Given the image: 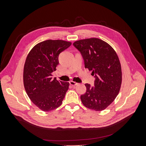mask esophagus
Instances as JSON below:
<instances>
[{
    "instance_id": "esophagus-1",
    "label": "esophagus",
    "mask_w": 146,
    "mask_h": 146,
    "mask_svg": "<svg viewBox=\"0 0 146 146\" xmlns=\"http://www.w3.org/2000/svg\"><path fill=\"white\" fill-rule=\"evenodd\" d=\"M69 83H70V85L71 86H76L77 85H78V83H76V82H73V81H70V82H69Z\"/></svg>"
}]
</instances>
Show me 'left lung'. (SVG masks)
<instances>
[{"label":"left lung","mask_w":146,"mask_h":146,"mask_svg":"<svg viewBox=\"0 0 146 146\" xmlns=\"http://www.w3.org/2000/svg\"><path fill=\"white\" fill-rule=\"evenodd\" d=\"M74 47L80 52L85 67L95 76L94 86L85 84L80 96L86 108L96 111L106 108L118 95L122 82L121 64L116 52L106 42L96 38L77 41Z\"/></svg>","instance_id":"1"}]
</instances>
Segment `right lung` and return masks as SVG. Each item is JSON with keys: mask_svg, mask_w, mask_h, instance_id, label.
Returning <instances> with one entry per match:
<instances>
[{"mask_svg": "<svg viewBox=\"0 0 146 146\" xmlns=\"http://www.w3.org/2000/svg\"><path fill=\"white\" fill-rule=\"evenodd\" d=\"M72 45L63 40H46L30 51L24 68L26 92L33 104L43 111L55 110L61 105L69 83L52 78L58 64L60 54Z\"/></svg>", "mask_w": 146, "mask_h": 146, "instance_id": "right-lung-1", "label": "right lung"}]
</instances>
